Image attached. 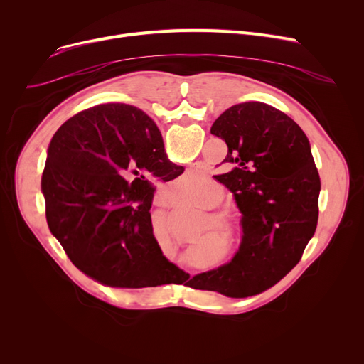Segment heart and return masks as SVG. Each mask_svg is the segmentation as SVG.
Returning <instances> with one entry per match:
<instances>
[{"label":"heart","mask_w":364,"mask_h":364,"mask_svg":"<svg viewBox=\"0 0 364 364\" xmlns=\"http://www.w3.org/2000/svg\"><path fill=\"white\" fill-rule=\"evenodd\" d=\"M187 183L190 180L184 178ZM223 196H224V190L221 186L218 184H214V183H208L205 184L198 193V200L202 203V205H206V206H211V205H217L223 200ZM213 217L218 221V223H227L228 220H230V209L227 208H217L215 211L213 213Z\"/></svg>","instance_id":"1"}]
</instances>
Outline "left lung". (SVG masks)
I'll return each instance as SVG.
<instances>
[{
	"instance_id": "8db88e82",
	"label": "left lung",
	"mask_w": 364,
	"mask_h": 364,
	"mask_svg": "<svg viewBox=\"0 0 364 364\" xmlns=\"http://www.w3.org/2000/svg\"><path fill=\"white\" fill-rule=\"evenodd\" d=\"M211 132L228 147L221 162L228 172L215 178L235 195L243 237L232 262L192 282L230 298L254 296L288 274L314 236L320 177L305 132L270 105H235Z\"/></svg>"
}]
</instances>
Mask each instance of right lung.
Listing matches in <instances>:
<instances>
[{
    "label": "right lung",
    "mask_w": 364,
    "mask_h": 364,
    "mask_svg": "<svg viewBox=\"0 0 364 364\" xmlns=\"http://www.w3.org/2000/svg\"><path fill=\"white\" fill-rule=\"evenodd\" d=\"M156 124L129 105L76 113L53 136L41 192L51 235L76 269L110 288L184 282L153 236L151 183L174 180Z\"/></svg>",
    "instance_id": "add662e5"
}]
</instances>
